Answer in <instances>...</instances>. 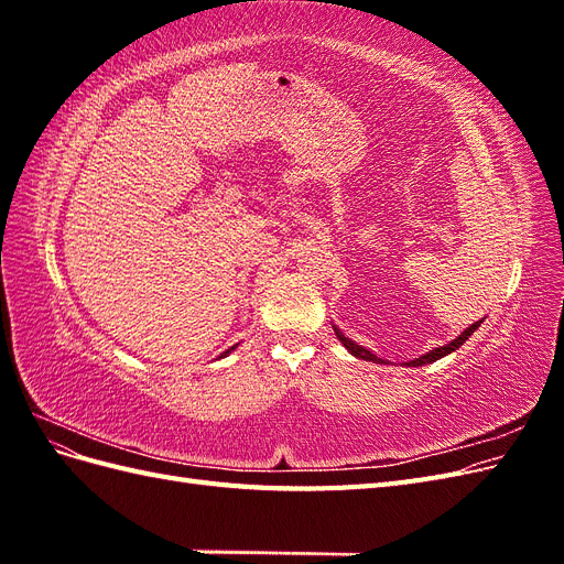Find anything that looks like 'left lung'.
I'll return each instance as SVG.
<instances>
[{
  "label": "left lung",
  "mask_w": 564,
  "mask_h": 564,
  "mask_svg": "<svg viewBox=\"0 0 564 564\" xmlns=\"http://www.w3.org/2000/svg\"><path fill=\"white\" fill-rule=\"evenodd\" d=\"M485 319H480V322H475V324H470L468 329H464L460 332L454 340H449V344H445V346H440V348H433V350H429L425 355H421V357H416V360H409V362H402L404 367H423V365H433L435 360H440V357H445V355H449V352H454V350H458L460 346L466 344L468 340V336H473V332L480 327ZM334 334H336V338L340 340V344L346 346V350L350 352V355H355L357 360H367V362H377V365H386V360H381V357H377L373 355L371 350H367L365 346H360V344H355L352 338H348L344 332H340L336 324H334Z\"/></svg>",
  "instance_id": "8db88e82"
}]
</instances>
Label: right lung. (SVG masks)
Instances as JSON below:
<instances>
[{
  "instance_id": "1",
  "label": "right lung",
  "mask_w": 564,
  "mask_h": 564,
  "mask_svg": "<svg viewBox=\"0 0 564 564\" xmlns=\"http://www.w3.org/2000/svg\"><path fill=\"white\" fill-rule=\"evenodd\" d=\"M237 346H240V344H235V346H232V348H228V350H226V352H220V357H226V355H230V352H232V350H235V348H237Z\"/></svg>"
}]
</instances>
